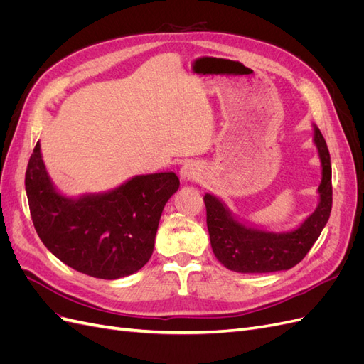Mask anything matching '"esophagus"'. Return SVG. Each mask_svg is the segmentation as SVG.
Here are the masks:
<instances>
[{
	"mask_svg": "<svg viewBox=\"0 0 364 364\" xmlns=\"http://www.w3.org/2000/svg\"><path fill=\"white\" fill-rule=\"evenodd\" d=\"M199 174H200L199 167H197V164H194V162L185 164L181 168V178L183 181H196L197 178H199Z\"/></svg>",
	"mask_w": 364,
	"mask_h": 364,
	"instance_id": "1",
	"label": "esophagus"
}]
</instances>
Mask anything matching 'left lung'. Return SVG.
<instances>
[{
    "label": "left lung",
    "mask_w": 364,
    "mask_h": 364,
    "mask_svg": "<svg viewBox=\"0 0 364 364\" xmlns=\"http://www.w3.org/2000/svg\"><path fill=\"white\" fill-rule=\"evenodd\" d=\"M314 146L322 165L318 203L304 222L289 232H272L238 220L214 194L206 193V225L215 258L238 273L289 270L301 262L323 230L333 208L331 158L323 135L314 126Z\"/></svg>",
    "instance_id": "1"
}]
</instances>
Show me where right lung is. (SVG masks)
<instances>
[{
  "label": "right lung",
  "instance_id": "right-lung-1",
  "mask_svg": "<svg viewBox=\"0 0 364 364\" xmlns=\"http://www.w3.org/2000/svg\"><path fill=\"white\" fill-rule=\"evenodd\" d=\"M179 190L173 171L139 174L114 190L68 197L33 150L26 191L42 243L67 266L100 279L129 277L150 259L165 203Z\"/></svg>",
  "mask_w": 364,
  "mask_h": 364
}]
</instances>
